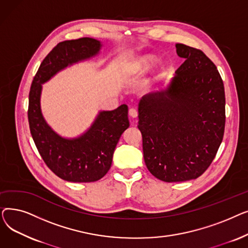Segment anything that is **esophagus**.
I'll return each instance as SVG.
<instances>
[{"instance_id":"34e87169","label":"esophagus","mask_w":248,"mask_h":248,"mask_svg":"<svg viewBox=\"0 0 248 248\" xmlns=\"http://www.w3.org/2000/svg\"><path fill=\"white\" fill-rule=\"evenodd\" d=\"M128 114H129V116H132L133 119H136V117L138 116V110L136 108H131L128 110Z\"/></svg>"}]
</instances>
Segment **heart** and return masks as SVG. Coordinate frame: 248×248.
Wrapping results in <instances>:
<instances>
[{"label": "heart", "instance_id": "heart-1", "mask_svg": "<svg viewBox=\"0 0 248 248\" xmlns=\"http://www.w3.org/2000/svg\"><path fill=\"white\" fill-rule=\"evenodd\" d=\"M159 58L153 54H142L134 59L128 66V73L131 75H140L151 71L159 63Z\"/></svg>", "mask_w": 248, "mask_h": 248}]
</instances>
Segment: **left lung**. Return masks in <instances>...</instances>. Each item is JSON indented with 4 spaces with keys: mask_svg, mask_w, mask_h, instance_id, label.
<instances>
[{
    "mask_svg": "<svg viewBox=\"0 0 248 248\" xmlns=\"http://www.w3.org/2000/svg\"><path fill=\"white\" fill-rule=\"evenodd\" d=\"M185 62L169 84L139 102L148 170L164 182L196 179L210 166L225 127V93L215 64L201 50L176 44Z\"/></svg>",
    "mask_w": 248,
    "mask_h": 248,
    "instance_id": "1",
    "label": "left lung"
}]
</instances>
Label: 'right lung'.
<instances>
[{"instance_id": "add662e5", "label": "right lung", "mask_w": 248, "mask_h": 248, "mask_svg": "<svg viewBox=\"0 0 248 248\" xmlns=\"http://www.w3.org/2000/svg\"><path fill=\"white\" fill-rule=\"evenodd\" d=\"M101 48L99 40L88 37L57 44L42 61L29 93V126L39 154L55 175L74 183L95 182L108 172L114 149L129 126L128 108L122 104L113 110H101L83 134L64 138L44 119L42 84L73 64L95 57Z\"/></svg>"}]
</instances>
